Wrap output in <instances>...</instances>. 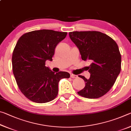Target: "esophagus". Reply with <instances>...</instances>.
I'll use <instances>...</instances> for the list:
<instances>
[{
    "label": "esophagus",
    "mask_w": 131,
    "mask_h": 131,
    "mask_svg": "<svg viewBox=\"0 0 131 131\" xmlns=\"http://www.w3.org/2000/svg\"><path fill=\"white\" fill-rule=\"evenodd\" d=\"M78 77L77 76V75H75L73 74H70V77H72V78H77V77Z\"/></svg>",
    "instance_id": "obj_1"
}]
</instances>
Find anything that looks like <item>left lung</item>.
<instances>
[{
    "mask_svg": "<svg viewBox=\"0 0 131 131\" xmlns=\"http://www.w3.org/2000/svg\"><path fill=\"white\" fill-rule=\"evenodd\" d=\"M72 41L79 48L83 60L89 61L85 87L77 92L89 99L98 98L113 87L121 71V56L117 43L108 35L97 31L69 32Z\"/></svg>",
    "mask_w": 131,
    "mask_h": 131,
    "instance_id": "left-lung-1",
    "label": "left lung"
}]
</instances>
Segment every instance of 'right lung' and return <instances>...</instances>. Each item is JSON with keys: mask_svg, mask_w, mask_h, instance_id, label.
Masks as SVG:
<instances>
[{"mask_svg": "<svg viewBox=\"0 0 131 131\" xmlns=\"http://www.w3.org/2000/svg\"><path fill=\"white\" fill-rule=\"evenodd\" d=\"M67 32L52 30H34L18 40L12 56L13 74L21 92L36 103L48 102L58 92L61 79L69 78L66 72L56 73L46 67L51 61L56 46L65 38Z\"/></svg>", "mask_w": 131, "mask_h": 131, "instance_id": "1", "label": "right lung"}]
</instances>
